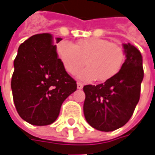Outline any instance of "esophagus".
<instances>
[{
	"label": "esophagus",
	"instance_id": "obj_1",
	"mask_svg": "<svg viewBox=\"0 0 155 155\" xmlns=\"http://www.w3.org/2000/svg\"><path fill=\"white\" fill-rule=\"evenodd\" d=\"M83 87V84L81 82H77V88L78 89H82Z\"/></svg>",
	"mask_w": 155,
	"mask_h": 155
}]
</instances>
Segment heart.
I'll return each mask as SVG.
<instances>
[{
	"instance_id": "heart-1",
	"label": "heart",
	"mask_w": 155,
	"mask_h": 155,
	"mask_svg": "<svg viewBox=\"0 0 155 155\" xmlns=\"http://www.w3.org/2000/svg\"><path fill=\"white\" fill-rule=\"evenodd\" d=\"M57 55L65 70L74 74L86 64L87 68L77 74L83 81H106L117 74L125 61L124 48L104 38H91L75 45L62 41L57 46Z\"/></svg>"
}]
</instances>
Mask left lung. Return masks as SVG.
<instances>
[{
  "instance_id": "1",
  "label": "left lung",
  "mask_w": 155,
  "mask_h": 155,
  "mask_svg": "<svg viewBox=\"0 0 155 155\" xmlns=\"http://www.w3.org/2000/svg\"><path fill=\"white\" fill-rule=\"evenodd\" d=\"M123 46L126 59L118 74L102 84L83 87L85 118L98 130L109 132L124 125L140 99L144 75L142 56L130 43Z\"/></svg>"
}]
</instances>
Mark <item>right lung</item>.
<instances>
[{
	"label": "right lung",
	"mask_w": 155,
	"mask_h": 155,
	"mask_svg": "<svg viewBox=\"0 0 155 155\" xmlns=\"http://www.w3.org/2000/svg\"><path fill=\"white\" fill-rule=\"evenodd\" d=\"M61 40L50 33L34 35L19 45L14 61V104L20 117L32 125L54 123L63 101L76 91V81L56 53L55 42Z\"/></svg>",
	"instance_id": "add662e5"
}]
</instances>
